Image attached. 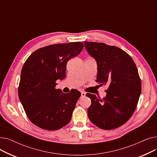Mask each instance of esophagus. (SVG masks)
Segmentation results:
<instances>
[{"label":"esophagus","mask_w":157,"mask_h":157,"mask_svg":"<svg viewBox=\"0 0 157 157\" xmlns=\"http://www.w3.org/2000/svg\"><path fill=\"white\" fill-rule=\"evenodd\" d=\"M85 95H86V94L85 92H81V97H85Z\"/></svg>","instance_id":"1"}]
</instances>
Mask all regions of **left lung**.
Listing matches in <instances>:
<instances>
[{"label": "left lung", "instance_id": "1", "mask_svg": "<svg viewBox=\"0 0 157 157\" xmlns=\"http://www.w3.org/2000/svg\"><path fill=\"white\" fill-rule=\"evenodd\" d=\"M84 43L89 55L97 62L96 82L100 86H109L103 98L86 94L92 101L88 109V118L100 128H117L130 118L141 95V81L136 63L118 47L102 43Z\"/></svg>", "mask_w": 157, "mask_h": 157}]
</instances>
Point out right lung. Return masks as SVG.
Here are the masks:
<instances>
[{"mask_svg": "<svg viewBox=\"0 0 157 157\" xmlns=\"http://www.w3.org/2000/svg\"><path fill=\"white\" fill-rule=\"evenodd\" d=\"M81 42L56 44L39 48L25 62L21 72L18 97L32 123L48 130H59L70 122L81 96L77 90L63 94L56 81L66 77V65L80 53Z\"/></svg>", "mask_w": 157, "mask_h": 157, "instance_id": "obj_1", "label": "right lung"}]
</instances>
